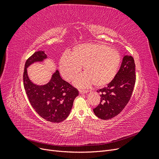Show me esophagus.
Here are the masks:
<instances>
[{"label":"esophagus","instance_id":"esophagus-1","mask_svg":"<svg viewBox=\"0 0 159 159\" xmlns=\"http://www.w3.org/2000/svg\"><path fill=\"white\" fill-rule=\"evenodd\" d=\"M79 91H80V93H81V94H82V93H88V92H89V90H85V89H80L79 90Z\"/></svg>","mask_w":159,"mask_h":159}]
</instances>
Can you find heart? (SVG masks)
Instances as JSON below:
<instances>
[{"label": "heart", "mask_w": 159, "mask_h": 159, "mask_svg": "<svg viewBox=\"0 0 159 159\" xmlns=\"http://www.w3.org/2000/svg\"><path fill=\"white\" fill-rule=\"evenodd\" d=\"M121 63L117 50L102 44H83L75 46L71 54L61 57L60 68L64 78L68 81L74 80L82 66L85 73L80 76L75 84L88 87L94 84L103 87L109 84L116 75Z\"/></svg>", "instance_id": "1"}]
</instances>
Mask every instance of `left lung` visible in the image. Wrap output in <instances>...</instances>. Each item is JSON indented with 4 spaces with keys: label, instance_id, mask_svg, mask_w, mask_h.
I'll use <instances>...</instances> for the list:
<instances>
[{
    "label": "left lung",
    "instance_id": "left-lung-1",
    "mask_svg": "<svg viewBox=\"0 0 159 159\" xmlns=\"http://www.w3.org/2000/svg\"><path fill=\"white\" fill-rule=\"evenodd\" d=\"M135 81L134 59L131 56L126 55L113 80L106 88L97 91L101 99L99 104L93 109L96 116L107 120L121 113L131 99Z\"/></svg>",
    "mask_w": 159,
    "mask_h": 159
}]
</instances>
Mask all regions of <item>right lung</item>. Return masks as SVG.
I'll return each instance as SVG.
<instances>
[{"label":"right lung","instance_id":"add662e5","mask_svg":"<svg viewBox=\"0 0 159 159\" xmlns=\"http://www.w3.org/2000/svg\"><path fill=\"white\" fill-rule=\"evenodd\" d=\"M46 57L44 51H37L28 57L23 73L24 88L32 107L41 117L48 121L59 123L68 117L79 92L61 79L57 70L46 85H36L31 82L26 68L34 62L42 61Z\"/></svg>","mask_w":159,"mask_h":159}]
</instances>
